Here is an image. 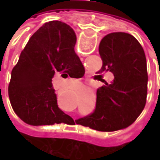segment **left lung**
<instances>
[{
    "instance_id": "obj_1",
    "label": "left lung",
    "mask_w": 160,
    "mask_h": 160,
    "mask_svg": "<svg viewBox=\"0 0 160 160\" xmlns=\"http://www.w3.org/2000/svg\"><path fill=\"white\" fill-rule=\"evenodd\" d=\"M102 59L100 77L113 73L114 80L97 90L93 112L77 124L102 132L126 128L136 120L146 103L148 73L145 53L132 34L117 32L105 35L99 45Z\"/></svg>"
}]
</instances>
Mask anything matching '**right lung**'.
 I'll return each mask as SVG.
<instances>
[{
	"instance_id": "add662e5",
	"label": "right lung",
	"mask_w": 160,
	"mask_h": 160,
	"mask_svg": "<svg viewBox=\"0 0 160 160\" xmlns=\"http://www.w3.org/2000/svg\"><path fill=\"white\" fill-rule=\"evenodd\" d=\"M76 42L77 35L68 25L53 20L41 27L22 51L11 71L9 97L13 110L27 124L54 125L69 117L58 107L52 82L55 74L83 77Z\"/></svg>"
}]
</instances>
